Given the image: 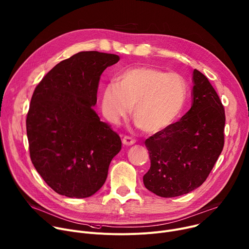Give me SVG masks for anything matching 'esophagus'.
I'll return each mask as SVG.
<instances>
[{"mask_svg": "<svg viewBox=\"0 0 249 249\" xmlns=\"http://www.w3.org/2000/svg\"><path fill=\"white\" fill-rule=\"evenodd\" d=\"M122 143H123V145H125V146H131V145H133V144L135 143V140L132 139V138L129 137V136H124L123 139H122Z\"/></svg>", "mask_w": 249, "mask_h": 249, "instance_id": "1", "label": "esophagus"}]
</instances>
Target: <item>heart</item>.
<instances>
[{"label":"heart","mask_w":249,"mask_h":249,"mask_svg":"<svg viewBox=\"0 0 249 249\" xmlns=\"http://www.w3.org/2000/svg\"><path fill=\"white\" fill-rule=\"evenodd\" d=\"M187 84L178 73L154 67H135L121 72L103 89L101 109L105 118L117 123L133 107V118L145 132L157 134L171 127L182 114Z\"/></svg>","instance_id":"obj_1"}]
</instances>
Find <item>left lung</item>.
I'll return each mask as SVG.
<instances>
[{
    "mask_svg": "<svg viewBox=\"0 0 249 249\" xmlns=\"http://www.w3.org/2000/svg\"><path fill=\"white\" fill-rule=\"evenodd\" d=\"M193 82V104L186 115L145 141L151 167L143 182L162 197L186 195L202 185L223 148L225 115L220 99L196 70Z\"/></svg>",
    "mask_w": 249,
    "mask_h": 249,
    "instance_id": "obj_1",
    "label": "left lung"
}]
</instances>
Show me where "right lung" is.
<instances>
[{"instance_id": "obj_1", "label": "right lung", "mask_w": 249, "mask_h": 249, "mask_svg": "<svg viewBox=\"0 0 249 249\" xmlns=\"http://www.w3.org/2000/svg\"><path fill=\"white\" fill-rule=\"evenodd\" d=\"M116 54L81 52L57 63L36 87L27 116L32 162L55 193L83 198L104 185L121 139L100 121V75Z\"/></svg>"}]
</instances>
